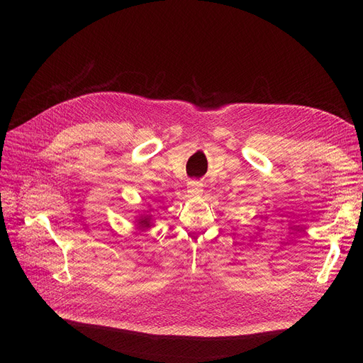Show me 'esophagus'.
Here are the masks:
<instances>
[{
	"mask_svg": "<svg viewBox=\"0 0 363 363\" xmlns=\"http://www.w3.org/2000/svg\"><path fill=\"white\" fill-rule=\"evenodd\" d=\"M188 188H189V192L192 195H200L203 192V184L200 182H196V180H191Z\"/></svg>",
	"mask_w": 363,
	"mask_h": 363,
	"instance_id": "1",
	"label": "esophagus"
}]
</instances>
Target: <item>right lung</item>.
<instances>
[{"mask_svg": "<svg viewBox=\"0 0 363 363\" xmlns=\"http://www.w3.org/2000/svg\"><path fill=\"white\" fill-rule=\"evenodd\" d=\"M151 223H150V216H140L139 219V227L145 228V227H150Z\"/></svg>", "mask_w": 363, "mask_h": 363, "instance_id": "obj_1", "label": "right lung"}]
</instances>
